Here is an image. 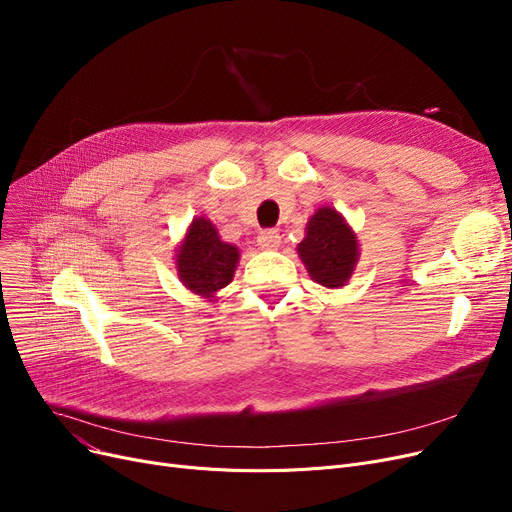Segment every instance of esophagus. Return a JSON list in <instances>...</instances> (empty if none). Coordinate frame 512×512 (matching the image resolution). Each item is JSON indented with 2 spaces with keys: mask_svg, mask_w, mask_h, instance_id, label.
<instances>
[{
  "mask_svg": "<svg viewBox=\"0 0 512 512\" xmlns=\"http://www.w3.org/2000/svg\"><path fill=\"white\" fill-rule=\"evenodd\" d=\"M257 242H259L261 249H276V247H280L282 236H280V232L276 228H265V230L259 232Z\"/></svg>",
  "mask_w": 512,
  "mask_h": 512,
  "instance_id": "34e87169",
  "label": "esophagus"
}]
</instances>
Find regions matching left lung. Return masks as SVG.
<instances>
[{
  "instance_id": "8db88e82",
  "label": "left lung",
  "mask_w": 512,
  "mask_h": 512,
  "mask_svg": "<svg viewBox=\"0 0 512 512\" xmlns=\"http://www.w3.org/2000/svg\"><path fill=\"white\" fill-rule=\"evenodd\" d=\"M299 255L315 282L338 288L353 276L359 242L336 209L321 207L307 224V236L299 245Z\"/></svg>"
}]
</instances>
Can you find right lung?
Returning <instances> with one entry per match:
<instances>
[{
	"instance_id": "1",
	"label": "right lung",
	"mask_w": 512,
	"mask_h": 512,
	"mask_svg": "<svg viewBox=\"0 0 512 512\" xmlns=\"http://www.w3.org/2000/svg\"><path fill=\"white\" fill-rule=\"evenodd\" d=\"M236 263L238 249L220 240L218 230L209 220H193L176 255L178 276L184 286L203 297H211L232 282Z\"/></svg>"
}]
</instances>
